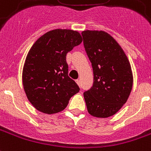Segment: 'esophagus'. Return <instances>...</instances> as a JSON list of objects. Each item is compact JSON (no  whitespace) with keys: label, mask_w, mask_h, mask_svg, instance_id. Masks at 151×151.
Instances as JSON below:
<instances>
[{"label":"esophagus","mask_w":151,"mask_h":151,"mask_svg":"<svg viewBox=\"0 0 151 151\" xmlns=\"http://www.w3.org/2000/svg\"><path fill=\"white\" fill-rule=\"evenodd\" d=\"M75 81H76V83L79 86H81V82H80V80H78H78H76Z\"/></svg>","instance_id":"34e87169"}]
</instances>
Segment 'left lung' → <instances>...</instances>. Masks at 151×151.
<instances>
[{
  "label": "left lung",
  "instance_id": "obj_1",
  "mask_svg": "<svg viewBox=\"0 0 151 151\" xmlns=\"http://www.w3.org/2000/svg\"><path fill=\"white\" fill-rule=\"evenodd\" d=\"M92 64L93 84L84 93L87 110L97 118L115 114L126 103L133 86V73L126 53L109 33L98 30L81 33Z\"/></svg>",
  "mask_w": 151,
  "mask_h": 151
}]
</instances>
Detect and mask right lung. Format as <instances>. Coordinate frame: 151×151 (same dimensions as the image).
Instances as JSON below:
<instances>
[{"label": "right lung", "instance_id": "right-lung-1", "mask_svg": "<svg viewBox=\"0 0 151 151\" xmlns=\"http://www.w3.org/2000/svg\"><path fill=\"white\" fill-rule=\"evenodd\" d=\"M81 34L70 29H53L39 37L25 58L22 82L34 108L52 114L65 110L70 98L79 92L68 76L66 54L81 43Z\"/></svg>", "mask_w": 151, "mask_h": 151}]
</instances>
